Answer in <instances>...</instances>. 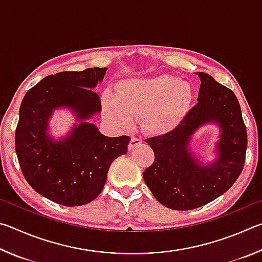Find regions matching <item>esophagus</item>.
I'll use <instances>...</instances> for the list:
<instances>
[{
    "instance_id": "34e87169",
    "label": "esophagus",
    "mask_w": 262,
    "mask_h": 262,
    "mask_svg": "<svg viewBox=\"0 0 262 262\" xmlns=\"http://www.w3.org/2000/svg\"><path fill=\"white\" fill-rule=\"evenodd\" d=\"M142 143V140L139 139V137L136 136H132L130 139V142H129V145H128V148L129 149H134L135 147H137V145H140Z\"/></svg>"
}]
</instances>
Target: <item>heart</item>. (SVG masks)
Wrapping results in <instances>:
<instances>
[{"label": "heart", "instance_id": "1", "mask_svg": "<svg viewBox=\"0 0 262 262\" xmlns=\"http://www.w3.org/2000/svg\"><path fill=\"white\" fill-rule=\"evenodd\" d=\"M192 99L190 84L170 75H159L121 82L117 96H104L103 107L106 117L119 127L129 128L134 117H144L149 132L163 134L179 125Z\"/></svg>", "mask_w": 262, "mask_h": 262}]
</instances>
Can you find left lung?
Wrapping results in <instances>:
<instances>
[{"label":"left lung","instance_id":"1","mask_svg":"<svg viewBox=\"0 0 262 262\" xmlns=\"http://www.w3.org/2000/svg\"><path fill=\"white\" fill-rule=\"evenodd\" d=\"M200 77L198 104L173 130L145 140L155 161L145 168L143 179L154 196L173 210L202 207L227 192L241 176L245 164L247 132L236 95L210 75ZM208 122L220 126L217 158L199 163L188 149L190 136Z\"/></svg>","mask_w":262,"mask_h":262}]
</instances>
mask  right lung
Listing matches in <instances>:
<instances>
[{"instance_id":"add662e5","label":"right lung","mask_w":262,"mask_h":262,"mask_svg":"<svg viewBox=\"0 0 262 262\" xmlns=\"http://www.w3.org/2000/svg\"><path fill=\"white\" fill-rule=\"evenodd\" d=\"M107 68L62 72L41 79L26 92L19 107L15 148L24 178L35 192L67 207L83 206L98 196L110 165L127 154L130 137H107L86 119L101 111L92 90ZM59 107L72 109L80 121L66 139L47 134L48 120Z\"/></svg>"}]
</instances>
